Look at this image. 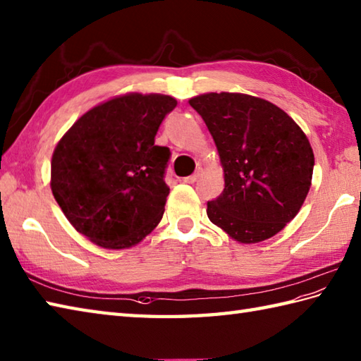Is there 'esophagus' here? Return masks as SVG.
Returning a JSON list of instances; mask_svg holds the SVG:
<instances>
[{
    "label": "esophagus",
    "mask_w": 361,
    "mask_h": 361,
    "mask_svg": "<svg viewBox=\"0 0 361 361\" xmlns=\"http://www.w3.org/2000/svg\"><path fill=\"white\" fill-rule=\"evenodd\" d=\"M200 176H201V173L196 171V173H193L191 176H188V178H183L182 182L183 183H195L197 179H200Z\"/></svg>",
    "instance_id": "34e87169"
}]
</instances>
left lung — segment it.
I'll return each mask as SVG.
<instances>
[{
  "instance_id": "1",
  "label": "left lung",
  "mask_w": 361,
  "mask_h": 361,
  "mask_svg": "<svg viewBox=\"0 0 361 361\" xmlns=\"http://www.w3.org/2000/svg\"><path fill=\"white\" fill-rule=\"evenodd\" d=\"M188 102L215 140L224 170L223 193L207 202L209 219L245 245L274 237L312 185L307 135L282 109L251 94L205 93Z\"/></svg>"
}]
</instances>
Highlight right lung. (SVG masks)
Returning a JSON list of instances; mask_svg holds the SVG:
<instances>
[{"label": "right lung", "instance_id": "right-lung-1", "mask_svg": "<svg viewBox=\"0 0 361 361\" xmlns=\"http://www.w3.org/2000/svg\"><path fill=\"white\" fill-rule=\"evenodd\" d=\"M176 106L168 94H123L88 110L57 143L51 190L73 227L94 245L135 246L160 223L171 152L154 138Z\"/></svg>", "mask_w": 361, "mask_h": 361}]
</instances>
